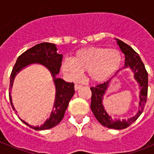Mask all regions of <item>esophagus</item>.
Listing matches in <instances>:
<instances>
[{
  "label": "esophagus",
  "mask_w": 154,
  "mask_h": 154,
  "mask_svg": "<svg viewBox=\"0 0 154 154\" xmlns=\"http://www.w3.org/2000/svg\"><path fill=\"white\" fill-rule=\"evenodd\" d=\"M82 86V85H78V84H75V90L77 91L78 89H79Z\"/></svg>",
  "instance_id": "esophagus-1"
}]
</instances>
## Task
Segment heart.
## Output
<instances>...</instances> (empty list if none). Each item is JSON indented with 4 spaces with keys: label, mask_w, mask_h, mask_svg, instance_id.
I'll use <instances>...</instances> for the list:
<instances>
[{
    "label": "heart",
    "mask_w": 154,
    "mask_h": 154,
    "mask_svg": "<svg viewBox=\"0 0 154 154\" xmlns=\"http://www.w3.org/2000/svg\"><path fill=\"white\" fill-rule=\"evenodd\" d=\"M123 61V55L119 50L90 47L76 51L72 61H64L62 69L72 79H78L81 72H87L91 82L99 83L112 75Z\"/></svg>",
    "instance_id": "heart-1"
}]
</instances>
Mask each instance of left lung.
<instances>
[{
    "instance_id": "8db88e82",
    "label": "left lung",
    "mask_w": 154,
    "mask_h": 154,
    "mask_svg": "<svg viewBox=\"0 0 154 154\" xmlns=\"http://www.w3.org/2000/svg\"><path fill=\"white\" fill-rule=\"evenodd\" d=\"M119 48L125 55V67L122 71L126 68H130L134 74L133 78L137 81L140 88V101H139V110L137 114L128 119H112L111 116L109 115L103 106V98L108 91L111 84V79L96 87H91L92 91V100H91V109L96 116V119L103 126L109 129L123 130L134 123L143 111L147 98L148 89V74L144 64L143 63L140 57L132 48L130 46L126 45L123 42L117 38H115Z\"/></svg>"
}]
</instances>
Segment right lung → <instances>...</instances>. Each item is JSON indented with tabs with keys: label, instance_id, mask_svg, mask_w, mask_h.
Here are the masks:
<instances>
[{
	"label": "right lung",
	"instance_id": "obj_1",
	"mask_svg": "<svg viewBox=\"0 0 154 154\" xmlns=\"http://www.w3.org/2000/svg\"><path fill=\"white\" fill-rule=\"evenodd\" d=\"M62 55L57 53V48L55 44L43 42L40 43L30 49L24 51L17 58V62L12 69L10 77V92L9 99L11 104L14 111L15 108L12 103V98L11 95V89L13 86L14 80L15 76L22 69H25L32 64H39L48 69L52 76L53 82L55 85V99L53 106V109L49 118L45 120L41 126H31L25 121L21 119L27 126L35 130H43L51 129L57 126L63 119L65 110L69 106L70 99L72 98L75 93L74 84L67 82L61 78H57L56 75L59 73L61 65H62ZM17 112V111H16Z\"/></svg>",
	"mask_w": 154,
	"mask_h": 154
}]
</instances>
